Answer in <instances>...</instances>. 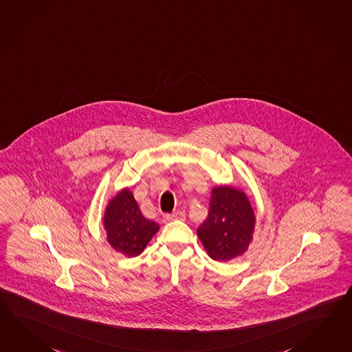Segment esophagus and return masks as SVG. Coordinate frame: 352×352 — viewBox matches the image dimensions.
Listing matches in <instances>:
<instances>
[{
	"instance_id": "esophagus-1",
	"label": "esophagus",
	"mask_w": 352,
	"mask_h": 352,
	"mask_svg": "<svg viewBox=\"0 0 352 352\" xmlns=\"http://www.w3.org/2000/svg\"><path fill=\"white\" fill-rule=\"evenodd\" d=\"M166 219L168 221H184L186 214H184V212L175 211L173 212L172 214H168Z\"/></svg>"
}]
</instances>
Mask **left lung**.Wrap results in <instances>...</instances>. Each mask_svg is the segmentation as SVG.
<instances>
[{
    "label": "left lung",
    "instance_id": "left-lung-1",
    "mask_svg": "<svg viewBox=\"0 0 352 352\" xmlns=\"http://www.w3.org/2000/svg\"><path fill=\"white\" fill-rule=\"evenodd\" d=\"M256 216L245 190L230 186L212 188L208 217L197 234L210 258L230 261L252 243Z\"/></svg>",
    "mask_w": 352,
    "mask_h": 352
}]
</instances>
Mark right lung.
<instances>
[{
	"label": "right lung",
	"mask_w": 352,
	"mask_h": 352,
	"mask_svg": "<svg viewBox=\"0 0 352 352\" xmlns=\"http://www.w3.org/2000/svg\"><path fill=\"white\" fill-rule=\"evenodd\" d=\"M103 228L113 250L126 258H133L140 255L160 227L142 216L133 192L122 188L104 208Z\"/></svg>",
	"instance_id": "add662e5"
}]
</instances>
